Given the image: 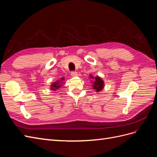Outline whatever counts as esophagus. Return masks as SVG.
Masks as SVG:
<instances>
[{"instance_id": "esophagus-1", "label": "esophagus", "mask_w": 157, "mask_h": 157, "mask_svg": "<svg viewBox=\"0 0 157 157\" xmlns=\"http://www.w3.org/2000/svg\"><path fill=\"white\" fill-rule=\"evenodd\" d=\"M71 75L72 76V77H77V76H78V73L76 72V71H71Z\"/></svg>"}]
</instances>
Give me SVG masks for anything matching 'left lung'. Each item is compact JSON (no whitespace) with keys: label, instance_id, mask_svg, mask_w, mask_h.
Returning <instances> with one entry per match:
<instances>
[{"label":"left lung","instance_id":"obj_1","mask_svg":"<svg viewBox=\"0 0 157 157\" xmlns=\"http://www.w3.org/2000/svg\"><path fill=\"white\" fill-rule=\"evenodd\" d=\"M90 77H91L92 80H94V84H93V86H94L93 89L96 90V92H99L100 90H103V86H104L103 85L104 82H103L102 79H101L99 77H96L94 78L93 77V76H91V75H90Z\"/></svg>","mask_w":157,"mask_h":157}]
</instances>
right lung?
Listing matches in <instances>:
<instances>
[{
  "label": "right lung",
  "mask_w": 157,
  "mask_h": 157,
  "mask_svg": "<svg viewBox=\"0 0 157 157\" xmlns=\"http://www.w3.org/2000/svg\"><path fill=\"white\" fill-rule=\"evenodd\" d=\"M64 80V78H61V79L59 80V81H61V82H59V81H57V82H54V83H53L52 84V85H51V89L52 90H56V89H58V88H60L61 86V82H62V81L63 80Z\"/></svg>",
  "instance_id": "obj_1"
}]
</instances>
